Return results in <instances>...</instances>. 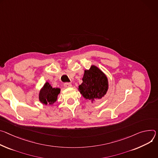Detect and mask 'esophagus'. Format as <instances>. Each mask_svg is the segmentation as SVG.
I'll return each instance as SVG.
<instances>
[{"mask_svg": "<svg viewBox=\"0 0 158 158\" xmlns=\"http://www.w3.org/2000/svg\"><path fill=\"white\" fill-rule=\"evenodd\" d=\"M72 86V84L70 83H68V82L64 83V86L65 87V88H69V87H71Z\"/></svg>", "mask_w": 158, "mask_h": 158, "instance_id": "obj_1", "label": "esophagus"}]
</instances>
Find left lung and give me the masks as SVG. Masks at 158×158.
I'll use <instances>...</instances> for the list:
<instances>
[{
  "instance_id": "8db88e82",
  "label": "left lung",
  "mask_w": 158,
  "mask_h": 158,
  "mask_svg": "<svg viewBox=\"0 0 158 158\" xmlns=\"http://www.w3.org/2000/svg\"><path fill=\"white\" fill-rule=\"evenodd\" d=\"M83 83L78 86L80 94L86 99L94 100L106 95L108 90V80L106 76L95 66L85 70Z\"/></svg>"
}]
</instances>
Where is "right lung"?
Returning a JSON list of instances; mask_svg holds the SVG:
<instances>
[{"label":"right lung","mask_w":158,"mask_h":158,"mask_svg":"<svg viewBox=\"0 0 158 158\" xmlns=\"http://www.w3.org/2000/svg\"><path fill=\"white\" fill-rule=\"evenodd\" d=\"M60 92V89L52 88L49 83L46 82L40 92V100L45 105L48 103L50 105L52 104L56 101L58 95Z\"/></svg>","instance_id":"add662e5"}]
</instances>
